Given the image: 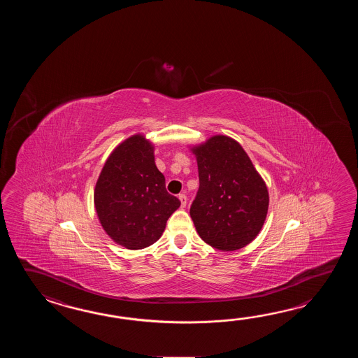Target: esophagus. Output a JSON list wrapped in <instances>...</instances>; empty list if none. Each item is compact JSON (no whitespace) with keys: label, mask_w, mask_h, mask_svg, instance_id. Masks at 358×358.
Masks as SVG:
<instances>
[{"label":"esophagus","mask_w":358,"mask_h":358,"mask_svg":"<svg viewBox=\"0 0 358 358\" xmlns=\"http://www.w3.org/2000/svg\"><path fill=\"white\" fill-rule=\"evenodd\" d=\"M179 201H180V203H182V207L187 206V196H185L184 193L179 194Z\"/></svg>","instance_id":"esophagus-1"}]
</instances>
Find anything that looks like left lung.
<instances>
[{
	"instance_id": "obj_1",
	"label": "left lung",
	"mask_w": 358,
	"mask_h": 358,
	"mask_svg": "<svg viewBox=\"0 0 358 358\" xmlns=\"http://www.w3.org/2000/svg\"><path fill=\"white\" fill-rule=\"evenodd\" d=\"M199 188L190 206L198 236L213 248L236 251L259 236L266 220L268 192L236 139L213 136L193 145Z\"/></svg>"
}]
</instances>
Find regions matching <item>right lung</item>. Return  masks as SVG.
<instances>
[{
	"instance_id": "add662e5",
	"label": "right lung",
	"mask_w": 358,
	"mask_h": 358,
	"mask_svg": "<svg viewBox=\"0 0 358 358\" xmlns=\"http://www.w3.org/2000/svg\"><path fill=\"white\" fill-rule=\"evenodd\" d=\"M153 152L155 147L145 136L127 138L110 153L96 182L99 222L115 243L128 250L157 242L180 206L178 198L169 194Z\"/></svg>"
}]
</instances>
